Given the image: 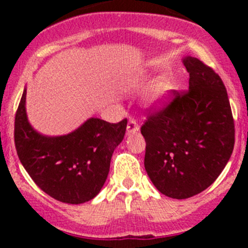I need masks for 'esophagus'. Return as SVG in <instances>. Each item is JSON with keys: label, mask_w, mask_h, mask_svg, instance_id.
<instances>
[{"label": "esophagus", "mask_w": 248, "mask_h": 248, "mask_svg": "<svg viewBox=\"0 0 248 248\" xmlns=\"http://www.w3.org/2000/svg\"><path fill=\"white\" fill-rule=\"evenodd\" d=\"M139 129H140V127H139L138 122H136L135 120H133V119H130L127 124V133L134 134V133L139 132Z\"/></svg>", "instance_id": "34e87169"}]
</instances>
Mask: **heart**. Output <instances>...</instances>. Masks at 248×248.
<instances>
[{"mask_svg": "<svg viewBox=\"0 0 248 248\" xmlns=\"http://www.w3.org/2000/svg\"><path fill=\"white\" fill-rule=\"evenodd\" d=\"M147 86L148 82L147 80H143V79H134V80L130 82V87L136 91L144 90ZM172 90V81L170 80L169 78H167V77H162L158 80L154 82L153 86L150 87L149 94H148V101H149V104L153 105V106L162 105L168 98H169Z\"/></svg>", "mask_w": 248, "mask_h": 248, "instance_id": "1", "label": "heart"}]
</instances>
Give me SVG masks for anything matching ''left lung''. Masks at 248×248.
I'll return each instance as SVG.
<instances>
[{"label": "left lung", "instance_id": "1", "mask_svg": "<svg viewBox=\"0 0 248 248\" xmlns=\"http://www.w3.org/2000/svg\"><path fill=\"white\" fill-rule=\"evenodd\" d=\"M189 90L172 91L167 106L150 113L141 134L150 181L170 198L207 189L223 171L234 147V121L223 80L195 57L183 58Z\"/></svg>", "mask_w": 248, "mask_h": 248}]
</instances>
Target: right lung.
Listing matches in <instances>:
<instances>
[{"label":"right lung","mask_w":248,"mask_h":248,"mask_svg":"<svg viewBox=\"0 0 248 248\" xmlns=\"http://www.w3.org/2000/svg\"><path fill=\"white\" fill-rule=\"evenodd\" d=\"M24 90L15 116V147L22 166L45 193L67 204H81L100 192L113 152L126 133L127 119L85 121L75 132L45 136L28 121Z\"/></svg>","instance_id":"right-lung-1"}]
</instances>
